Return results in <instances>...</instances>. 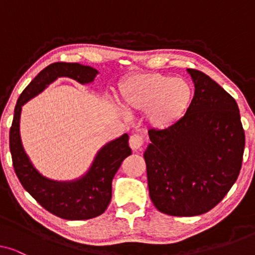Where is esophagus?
<instances>
[{"label": "esophagus", "instance_id": "1", "mask_svg": "<svg viewBox=\"0 0 255 255\" xmlns=\"http://www.w3.org/2000/svg\"><path fill=\"white\" fill-rule=\"evenodd\" d=\"M128 142H130V147L133 149V151H138V149H140L141 146L144 145V138L139 134H132Z\"/></svg>", "mask_w": 255, "mask_h": 255}]
</instances>
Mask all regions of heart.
I'll list each match as a JSON object with an SVG mask.
<instances>
[{"mask_svg": "<svg viewBox=\"0 0 255 255\" xmlns=\"http://www.w3.org/2000/svg\"><path fill=\"white\" fill-rule=\"evenodd\" d=\"M120 97L125 109L144 111L148 127L165 130L186 114L191 101V88L182 79L156 72H140L121 82Z\"/></svg>", "mask_w": 255, "mask_h": 255, "instance_id": "obj_1", "label": "heart"}]
</instances>
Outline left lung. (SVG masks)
Instances as JSON below:
<instances>
[{
    "mask_svg": "<svg viewBox=\"0 0 255 255\" xmlns=\"http://www.w3.org/2000/svg\"><path fill=\"white\" fill-rule=\"evenodd\" d=\"M187 71L195 94L186 115L165 130H149L144 153L153 204L177 217L205 214L224 198L245 147L236 100L203 72Z\"/></svg>",
    "mask_w": 255,
    "mask_h": 255,
    "instance_id": "left-lung-1",
    "label": "left lung"
}]
</instances>
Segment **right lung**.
<instances>
[{
	"mask_svg": "<svg viewBox=\"0 0 255 255\" xmlns=\"http://www.w3.org/2000/svg\"><path fill=\"white\" fill-rule=\"evenodd\" d=\"M95 68L78 62H54L44 68L20 94L9 133L15 173L27 193L52 215L67 221L95 218L107 210L111 201V184L123 160L131 154L128 135L108 142L97 152L88 172L73 181L59 182L41 175L24 151L19 134L20 111L24 103L43 92L58 78H71L86 85L94 81Z\"/></svg>",
	"mask_w": 255,
	"mask_h": 255,
	"instance_id": "right-lung-1",
	"label": "right lung"
}]
</instances>
